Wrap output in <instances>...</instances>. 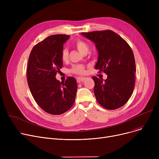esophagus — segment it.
Returning <instances> with one entry per match:
<instances>
[{
	"label": "esophagus",
	"mask_w": 159,
	"mask_h": 159,
	"mask_svg": "<svg viewBox=\"0 0 159 159\" xmlns=\"http://www.w3.org/2000/svg\"><path fill=\"white\" fill-rule=\"evenodd\" d=\"M86 78H85V77H78L77 78V82H79V83L83 82L86 81Z\"/></svg>",
	"instance_id": "34e87169"
}]
</instances>
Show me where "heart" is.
Instances as JSON below:
<instances>
[{
	"mask_svg": "<svg viewBox=\"0 0 159 159\" xmlns=\"http://www.w3.org/2000/svg\"><path fill=\"white\" fill-rule=\"evenodd\" d=\"M73 45L76 47V48L82 54H85L88 52V46L85 42L83 41L82 40L77 39L76 40H75L73 43ZM68 56H69V52L68 49L66 48L63 49L62 50V53H61L62 60L63 61H67L68 59ZM71 71L73 73H77V74H80V75L84 74L85 72L84 67L82 65L74 66L71 69Z\"/></svg>",
	"mask_w": 159,
	"mask_h": 159,
	"instance_id": "heart-1",
	"label": "heart"
}]
</instances>
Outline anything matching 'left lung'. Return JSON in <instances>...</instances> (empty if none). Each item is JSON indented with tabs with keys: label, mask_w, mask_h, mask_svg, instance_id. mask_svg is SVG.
<instances>
[{
	"label": "left lung",
	"mask_w": 159,
	"mask_h": 159,
	"mask_svg": "<svg viewBox=\"0 0 159 159\" xmlns=\"http://www.w3.org/2000/svg\"><path fill=\"white\" fill-rule=\"evenodd\" d=\"M95 44L98 61L95 68L104 71V80L93 77L97 101L107 110H115L126 104L135 87L136 66L129 44L111 30L81 33Z\"/></svg>",
	"instance_id": "obj_1"
}]
</instances>
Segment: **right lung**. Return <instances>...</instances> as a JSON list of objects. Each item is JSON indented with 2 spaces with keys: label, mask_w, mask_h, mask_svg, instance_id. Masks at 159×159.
<instances>
[{
  "label": "right lung",
  "mask_w": 159,
  "mask_h": 159,
  "mask_svg": "<svg viewBox=\"0 0 159 159\" xmlns=\"http://www.w3.org/2000/svg\"><path fill=\"white\" fill-rule=\"evenodd\" d=\"M70 37L50 35L33 47L29 57L27 80L31 93L42 109L52 115L70 110L76 97V79L69 77L61 82L55 77L62 67L63 45Z\"/></svg>",
  "instance_id": "obj_1"
}]
</instances>
